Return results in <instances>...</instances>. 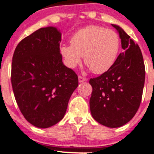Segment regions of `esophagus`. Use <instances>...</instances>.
<instances>
[{"label": "esophagus", "instance_id": "obj_1", "mask_svg": "<svg viewBox=\"0 0 154 154\" xmlns=\"http://www.w3.org/2000/svg\"><path fill=\"white\" fill-rule=\"evenodd\" d=\"M78 81H79L80 83H81V82H84V81H87V78L81 77V76H79V77H78Z\"/></svg>", "mask_w": 154, "mask_h": 154}]
</instances>
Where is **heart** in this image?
Returning a JSON list of instances; mask_svg holds the SVG:
<instances>
[{
	"label": "heart",
	"instance_id": "b5f03b06",
	"mask_svg": "<svg viewBox=\"0 0 154 154\" xmlns=\"http://www.w3.org/2000/svg\"><path fill=\"white\" fill-rule=\"evenodd\" d=\"M71 45L59 48L64 63L74 69L82 62L97 74L109 70L114 65L121 48L120 37L115 31L99 26H88L80 29L72 36Z\"/></svg>",
	"mask_w": 154,
	"mask_h": 154
}]
</instances>
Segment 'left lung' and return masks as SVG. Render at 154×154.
<instances>
[{"mask_svg": "<svg viewBox=\"0 0 154 154\" xmlns=\"http://www.w3.org/2000/svg\"><path fill=\"white\" fill-rule=\"evenodd\" d=\"M119 33L124 52L114 65L99 77L90 79L91 116L108 128H119L130 121L140 105L145 83V66L139 45L121 27Z\"/></svg>", "mask_w": 154, "mask_h": 154, "instance_id": "left-lung-1", "label": "left lung"}]
</instances>
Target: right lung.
<instances>
[{
    "mask_svg": "<svg viewBox=\"0 0 154 154\" xmlns=\"http://www.w3.org/2000/svg\"><path fill=\"white\" fill-rule=\"evenodd\" d=\"M62 33L56 27L37 29L15 48L11 85L21 113L37 128H47L61 121L78 77L66 66L59 52Z\"/></svg>",
    "mask_w": 154,
    "mask_h": 154,
    "instance_id": "1",
    "label": "right lung"
}]
</instances>
